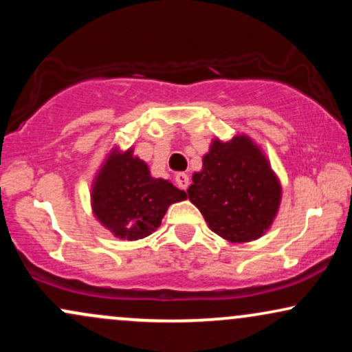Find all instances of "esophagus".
I'll list each match as a JSON object with an SVG mask.
<instances>
[{"label":"esophagus","instance_id":"esophagus-1","mask_svg":"<svg viewBox=\"0 0 352 352\" xmlns=\"http://www.w3.org/2000/svg\"><path fill=\"white\" fill-rule=\"evenodd\" d=\"M175 182H177V185H179V188H182V190H185L190 185V179H188V175L187 173H184V172H179L175 175Z\"/></svg>","mask_w":352,"mask_h":352}]
</instances>
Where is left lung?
I'll return each mask as SVG.
<instances>
[{
  "label": "left lung",
  "mask_w": 352,
  "mask_h": 352,
  "mask_svg": "<svg viewBox=\"0 0 352 352\" xmlns=\"http://www.w3.org/2000/svg\"><path fill=\"white\" fill-rule=\"evenodd\" d=\"M188 200L208 228L232 243L263 236L281 204V184L270 160L248 135L213 139L201 170L192 177Z\"/></svg>",
  "instance_id": "obj_1"
}]
</instances>
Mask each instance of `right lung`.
Listing matches in <instances>:
<instances>
[{
	"mask_svg": "<svg viewBox=\"0 0 352 352\" xmlns=\"http://www.w3.org/2000/svg\"><path fill=\"white\" fill-rule=\"evenodd\" d=\"M187 199L172 182L155 179L148 165L134 155V147H114L96 173L91 187L92 213L119 240L151 235L162 223L172 204Z\"/></svg>",
	"mask_w": 352,
	"mask_h": 352,
	"instance_id": "right-lung-1",
	"label": "right lung"
}]
</instances>
